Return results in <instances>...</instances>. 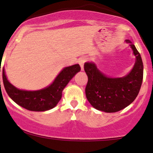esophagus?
I'll list each match as a JSON object with an SVG mask.
<instances>
[{"label": "esophagus", "mask_w": 153, "mask_h": 153, "mask_svg": "<svg viewBox=\"0 0 153 153\" xmlns=\"http://www.w3.org/2000/svg\"><path fill=\"white\" fill-rule=\"evenodd\" d=\"M85 62H86V59H85V58H80V59L78 60V62H79V65H80L82 71H83V66Z\"/></svg>", "instance_id": "obj_1"}]
</instances>
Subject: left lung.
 <instances>
[{"label":"left lung","instance_id":"1","mask_svg":"<svg viewBox=\"0 0 153 153\" xmlns=\"http://www.w3.org/2000/svg\"><path fill=\"white\" fill-rule=\"evenodd\" d=\"M136 62L132 71L122 78H110L98 71L93 63H85L84 70L88 76L85 95L93 107L106 113H115L131 104L140 89L143 65L139 52L129 40Z\"/></svg>","mask_w":153,"mask_h":153}]
</instances>
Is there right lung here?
<instances>
[{
	"label": "right lung",
	"mask_w": 153,
	"mask_h": 153,
	"mask_svg": "<svg viewBox=\"0 0 153 153\" xmlns=\"http://www.w3.org/2000/svg\"><path fill=\"white\" fill-rule=\"evenodd\" d=\"M80 70L79 65L64 68L49 87L38 91H23L16 88L7 80L4 69L3 82L8 95L17 104L30 111H46L57 105L65 87Z\"/></svg>",
	"instance_id": "add662e5"
}]
</instances>
